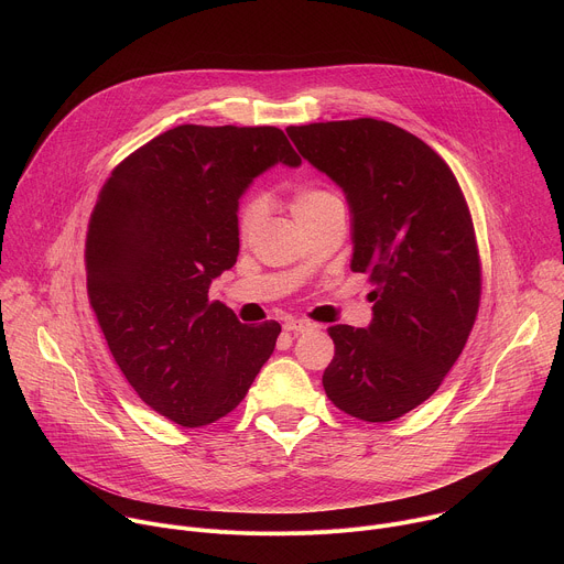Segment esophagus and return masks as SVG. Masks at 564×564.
<instances>
[{
	"instance_id": "1",
	"label": "esophagus",
	"mask_w": 564,
	"mask_h": 564,
	"mask_svg": "<svg viewBox=\"0 0 564 564\" xmlns=\"http://www.w3.org/2000/svg\"><path fill=\"white\" fill-rule=\"evenodd\" d=\"M314 326L310 324V321H303V318H288L283 324V330L285 333H294V335H301V333H310Z\"/></svg>"
}]
</instances>
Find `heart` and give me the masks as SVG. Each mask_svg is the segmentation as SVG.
Segmentation results:
<instances>
[{
    "mask_svg": "<svg viewBox=\"0 0 564 564\" xmlns=\"http://www.w3.org/2000/svg\"><path fill=\"white\" fill-rule=\"evenodd\" d=\"M335 198L337 196L330 194L328 189L305 185V187H296L290 194V209L301 220L303 216H307L316 207L326 205L328 200H335ZM263 214H265V207H263V203L257 196H250V198H246L243 203H240L238 209H236V231H238V236L240 238H250L259 229V225L263 220Z\"/></svg>",
    "mask_w": 564,
    "mask_h": 564,
    "instance_id": "b5f03b06",
    "label": "heart"
}]
</instances>
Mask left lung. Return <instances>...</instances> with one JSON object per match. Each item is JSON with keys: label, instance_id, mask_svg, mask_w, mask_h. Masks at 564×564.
I'll list each match as a JSON object with an SVG mask.
<instances>
[{"label": "left lung", "instance_id": "8db88e82", "mask_svg": "<svg viewBox=\"0 0 564 564\" xmlns=\"http://www.w3.org/2000/svg\"><path fill=\"white\" fill-rule=\"evenodd\" d=\"M299 153L344 192L352 272L375 285L368 328L333 326L324 372L333 404L392 422L444 381L473 330L481 263L462 187L424 140L375 118L288 127Z\"/></svg>", "mask_w": 564, "mask_h": 564}]
</instances>
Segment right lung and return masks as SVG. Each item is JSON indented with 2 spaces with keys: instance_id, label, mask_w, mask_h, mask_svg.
I'll return each mask as SVG.
<instances>
[{
  "instance_id": "add662e5",
  "label": "right lung",
  "mask_w": 564,
  "mask_h": 564,
  "mask_svg": "<svg viewBox=\"0 0 564 564\" xmlns=\"http://www.w3.org/2000/svg\"><path fill=\"white\" fill-rule=\"evenodd\" d=\"M301 165L276 127L181 124L111 172L87 231V292L107 346L149 409L185 426L231 413L281 326H243L209 283L238 257V198Z\"/></svg>"
}]
</instances>
